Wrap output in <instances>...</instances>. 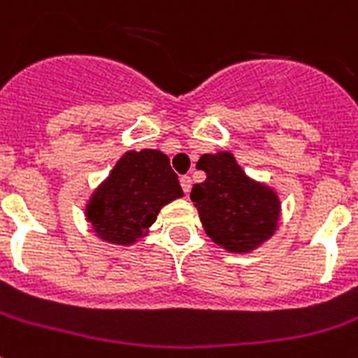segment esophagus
I'll use <instances>...</instances> for the list:
<instances>
[{
    "label": "esophagus",
    "instance_id": "obj_1",
    "mask_svg": "<svg viewBox=\"0 0 358 358\" xmlns=\"http://www.w3.org/2000/svg\"><path fill=\"white\" fill-rule=\"evenodd\" d=\"M180 185H182V189H184V193L187 194L189 191H191V185H193L191 176H182V178H180Z\"/></svg>",
    "mask_w": 358,
    "mask_h": 358
}]
</instances>
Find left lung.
Listing matches in <instances>:
<instances>
[{"mask_svg":"<svg viewBox=\"0 0 358 358\" xmlns=\"http://www.w3.org/2000/svg\"><path fill=\"white\" fill-rule=\"evenodd\" d=\"M196 169L206 180L194 184L191 200L215 245L229 254H250L274 237L281 217L274 187L250 178L228 150L202 154Z\"/></svg>","mask_w":358,"mask_h":358,"instance_id":"left-lung-1","label":"left lung"}]
</instances>
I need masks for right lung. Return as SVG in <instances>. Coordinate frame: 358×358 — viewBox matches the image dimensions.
Wrapping results in <instances>:
<instances>
[{
    "label": "right lung",
    "instance_id": "right-lung-1",
    "mask_svg": "<svg viewBox=\"0 0 358 358\" xmlns=\"http://www.w3.org/2000/svg\"><path fill=\"white\" fill-rule=\"evenodd\" d=\"M182 196L167 154L156 149L127 150L90 194L84 217L103 243L132 246L149 235L159 209Z\"/></svg>",
    "mask_w": 358,
    "mask_h": 358
}]
</instances>
